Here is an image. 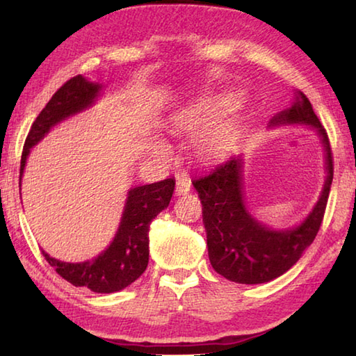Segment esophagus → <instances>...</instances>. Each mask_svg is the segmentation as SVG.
<instances>
[{
    "mask_svg": "<svg viewBox=\"0 0 356 356\" xmlns=\"http://www.w3.org/2000/svg\"><path fill=\"white\" fill-rule=\"evenodd\" d=\"M191 191V180L185 177V176H180L177 177V182H176V193L179 195H184L188 194Z\"/></svg>",
    "mask_w": 356,
    "mask_h": 356,
    "instance_id": "34e87169",
    "label": "esophagus"
}]
</instances>
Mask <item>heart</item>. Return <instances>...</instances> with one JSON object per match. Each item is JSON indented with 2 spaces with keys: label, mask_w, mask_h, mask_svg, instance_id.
I'll use <instances>...</instances> for the list:
<instances>
[{
  "label": "heart",
  "mask_w": 356,
  "mask_h": 356,
  "mask_svg": "<svg viewBox=\"0 0 356 356\" xmlns=\"http://www.w3.org/2000/svg\"><path fill=\"white\" fill-rule=\"evenodd\" d=\"M211 111H214V105L211 104H200V105H194V107H190L184 110L182 113H179V116L176 118L177 125L182 128H191L197 127L202 120H205ZM229 138V128L225 122H214L211 125L203 127L202 130L195 134L194 143L195 148L199 149V153L203 156H214L225 148L226 142H228Z\"/></svg>",
  "instance_id": "heart-1"
}]
</instances>
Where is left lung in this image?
<instances>
[{
	"label": "left lung",
	"instance_id": "8db88e82",
	"mask_svg": "<svg viewBox=\"0 0 356 356\" xmlns=\"http://www.w3.org/2000/svg\"><path fill=\"white\" fill-rule=\"evenodd\" d=\"M303 124L316 130L326 151V182L312 213L291 229L275 231L257 222L246 209L243 159L229 157L207 174L193 179L203 207L209 261L217 274L241 284L270 282L289 270L311 246L326 211L334 161L327 133L314 113L312 104L298 92L289 108L272 118L270 127Z\"/></svg>",
	"mask_w": 356,
	"mask_h": 356
}]
</instances>
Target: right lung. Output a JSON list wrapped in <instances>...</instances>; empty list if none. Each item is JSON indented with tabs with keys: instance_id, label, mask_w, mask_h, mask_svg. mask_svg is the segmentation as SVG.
I'll use <instances>...</instances> for the list:
<instances>
[{
	"instance_id": "add662e5",
	"label": "right lung",
	"mask_w": 356,
	"mask_h": 356,
	"mask_svg": "<svg viewBox=\"0 0 356 356\" xmlns=\"http://www.w3.org/2000/svg\"><path fill=\"white\" fill-rule=\"evenodd\" d=\"M101 86L90 82L81 74L69 79L51 96L45 108L38 115L26 138L21 156L22 176L30 148L35 147L51 127L76 113L92 107L99 96ZM19 176V182H21ZM176 180L165 179L161 182L131 188L124 207L119 229L110 246L95 260L82 263H65L53 259L42 251L45 260L73 286H86L96 293L122 291L138 280L148 266L149 257V223L170 205Z\"/></svg>"
}]
</instances>
